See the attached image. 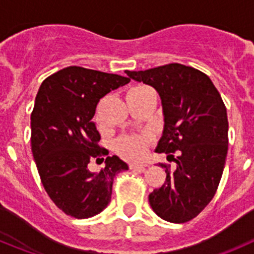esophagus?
Wrapping results in <instances>:
<instances>
[{
	"instance_id": "obj_1",
	"label": "esophagus",
	"mask_w": 254,
	"mask_h": 254,
	"mask_svg": "<svg viewBox=\"0 0 254 254\" xmlns=\"http://www.w3.org/2000/svg\"><path fill=\"white\" fill-rule=\"evenodd\" d=\"M146 164H137V163H132L129 164V169H138V170H143L146 168Z\"/></svg>"
}]
</instances>
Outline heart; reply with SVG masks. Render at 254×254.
Wrapping results in <instances>:
<instances>
[{
	"instance_id": "heart-1",
	"label": "heart",
	"mask_w": 254,
	"mask_h": 254,
	"mask_svg": "<svg viewBox=\"0 0 254 254\" xmlns=\"http://www.w3.org/2000/svg\"><path fill=\"white\" fill-rule=\"evenodd\" d=\"M143 86L133 87V89H142ZM131 89V90H133ZM150 142L149 134H131L120 138L117 142V149L121 154L127 156L128 159H140L142 158Z\"/></svg>"
}]
</instances>
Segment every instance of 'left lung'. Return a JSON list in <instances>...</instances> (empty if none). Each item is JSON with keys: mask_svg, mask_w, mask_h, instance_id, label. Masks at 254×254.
<instances>
[{"mask_svg": "<svg viewBox=\"0 0 254 254\" xmlns=\"http://www.w3.org/2000/svg\"><path fill=\"white\" fill-rule=\"evenodd\" d=\"M134 81L158 91L164 129L156 152L168 159L179 151L176 170L168 169L160 188L149 194L154 212L169 223H187L216 193L228 154V116L219 91L207 75L181 64L145 71H126Z\"/></svg>", "mask_w": 254, "mask_h": 254, "instance_id": "1", "label": "left lung"}]
</instances>
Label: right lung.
Listing matches in <instances>:
<instances>
[{"label":"right lung","mask_w":254,"mask_h":254,"mask_svg":"<svg viewBox=\"0 0 254 254\" xmlns=\"http://www.w3.org/2000/svg\"><path fill=\"white\" fill-rule=\"evenodd\" d=\"M129 78L69 66L47 77L39 87L30 117L31 151L40 181L64 214L87 219L111 202L114 177L128 165L107 156L93 117L103 96L128 84ZM93 158L105 168L90 172Z\"/></svg>","instance_id":"add662e5"}]
</instances>
